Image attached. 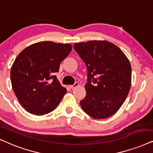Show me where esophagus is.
Here are the masks:
<instances>
[{"label":"esophagus","instance_id":"esophagus-1","mask_svg":"<svg viewBox=\"0 0 153 153\" xmlns=\"http://www.w3.org/2000/svg\"><path fill=\"white\" fill-rule=\"evenodd\" d=\"M78 86H79V83L78 82H75L73 85H69L68 87L70 89H74V88H75V87H77Z\"/></svg>","mask_w":153,"mask_h":153}]
</instances>
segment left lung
I'll return each mask as SVG.
<instances>
[{
  "instance_id": "left-lung-1",
  "label": "left lung",
  "mask_w": 153,
  "mask_h": 153,
  "mask_svg": "<svg viewBox=\"0 0 153 153\" xmlns=\"http://www.w3.org/2000/svg\"><path fill=\"white\" fill-rule=\"evenodd\" d=\"M73 48L87 67L86 97L80 101L83 111L95 119L115 114L125 102L131 81L129 61L111 42L93 40Z\"/></svg>"
}]
</instances>
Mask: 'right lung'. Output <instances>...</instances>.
Segmentation results:
<instances>
[{"label":"right lung","mask_w":153,"mask_h":153,"mask_svg":"<svg viewBox=\"0 0 153 153\" xmlns=\"http://www.w3.org/2000/svg\"><path fill=\"white\" fill-rule=\"evenodd\" d=\"M71 50L68 43L39 42L27 47L16 58L10 72L12 87L28 113L43 115L57 107L67 90L54 75Z\"/></svg>","instance_id":"obj_1"}]
</instances>
